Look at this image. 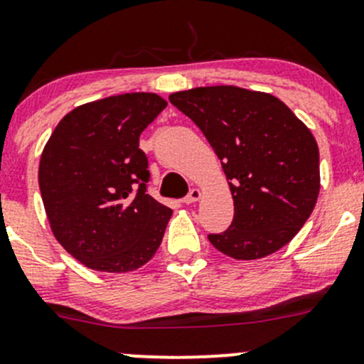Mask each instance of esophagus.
Segmentation results:
<instances>
[{
    "mask_svg": "<svg viewBox=\"0 0 364 364\" xmlns=\"http://www.w3.org/2000/svg\"><path fill=\"white\" fill-rule=\"evenodd\" d=\"M200 199V190L199 188H192L188 192V196L185 197V199H183V203L185 204H192V203H197V200Z\"/></svg>",
    "mask_w": 364,
    "mask_h": 364,
    "instance_id": "esophagus-1",
    "label": "esophagus"
}]
</instances>
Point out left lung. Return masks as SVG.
Listing matches in <instances>:
<instances>
[{
  "label": "left lung",
  "mask_w": 364,
  "mask_h": 364,
  "mask_svg": "<svg viewBox=\"0 0 364 364\" xmlns=\"http://www.w3.org/2000/svg\"><path fill=\"white\" fill-rule=\"evenodd\" d=\"M222 160L234 199L229 229L208 234L237 260L280 250L314 211L321 188L311 132L277 97L236 86H209L168 97Z\"/></svg>",
  "instance_id": "obj_1"
}]
</instances>
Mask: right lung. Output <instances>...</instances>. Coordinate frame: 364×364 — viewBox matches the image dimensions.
I'll return each instance as SVG.
<instances>
[{"label": "right lung", "mask_w": 364, "mask_h": 364, "mask_svg": "<svg viewBox=\"0 0 364 364\" xmlns=\"http://www.w3.org/2000/svg\"><path fill=\"white\" fill-rule=\"evenodd\" d=\"M165 107L155 93L80 105L43 149L38 183L50 229L91 269L127 273L159 250L172 209L148 193L151 174L139 137Z\"/></svg>", "instance_id": "1"}]
</instances>
